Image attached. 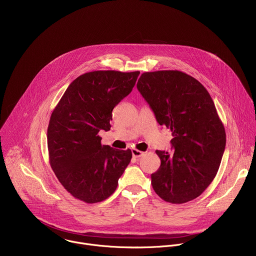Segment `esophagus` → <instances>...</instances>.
<instances>
[{"mask_svg":"<svg viewBox=\"0 0 256 256\" xmlns=\"http://www.w3.org/2000/svg\"><path fill=\"white\" fill-rule=\"evenodd\" d=\"M132 155H133V157H135V158H139V157H141V156L144 155V152L139 151V150H137V149H132Z\"/></svg>","mask_w":256,"mask_h":256,"instance_id":"1","label":"esophagus"}]
</instances>
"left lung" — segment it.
I'll return each instance as SVG.
<instances>
[{"label":"left lung","mask_w":256,"mask_h":256,"mask_svg":"<svg viewBox=\"0 0 256 256\" xmlns=\"http://www.w3.org/2000/svg\"><path fill=\"white\" fill-rule=\"evenodd\" d=\"M137 89L173 136V154L156 151L161 165L151 174L154 191L174 204L195 199L214 179L225 149L212 98L199 81L177 70L145 72Z\"/></svg>","instance_id":"1"}]
</instances>
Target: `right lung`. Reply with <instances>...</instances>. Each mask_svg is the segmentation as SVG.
Instances as JSON below:
<instances>
[{"label": "right lung", "mask_w": 256, "mask_h": 256, "mask_svg": "<svg viewBox=\"0 0 256 256\" xmlns=\"http://www.w3.org/2000/svg\"><path fill=\"white\" fill-rule=\"evenodd\" d=\"M140 72L94 71L76 78L52 112L48 126L50 165L63 187L86 203L107 199L132 158L130 149L101 145L114 107L129 95Z\"/></svg>", "instance_id": "add662e5"}]
</instances>
